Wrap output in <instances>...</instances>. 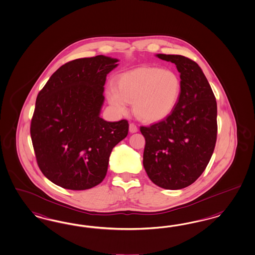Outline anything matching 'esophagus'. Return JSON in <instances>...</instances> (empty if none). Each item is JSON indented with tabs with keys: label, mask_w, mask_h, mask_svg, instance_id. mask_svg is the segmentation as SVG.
Segmentation results:
<instances>
[{
	"label": "esophagus",
	"mask_w": 255,
	"mask_h": 255,
	"mask_svg": "<svg viewBox=\"0 0 255 255\" xmlns=\"http://www.w3.org/2000/svg\"><path fill=\"white\" fill-rule=\"evenodd\" d=\"M129 131H131V132H136V131H138V128H137V126L135 124L131 123L129 125Z\"/></svg>",
	"instance_id": "obj_1"
}]
</instances>
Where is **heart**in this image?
<instances>
[{
    "label": "heart",
    "mask_w": 255,
    "mask_h": 255,
    "mask_svg": "<svg viewBox=\"0 0 255 255\" xmlns=\"http://www.w3.org/2000/svg\"><path fill=\"white\" fill-rule=\"evenodd\" d=\"M181 93L178 75L161 67H139L122 74L118 88L109 85L107 96L118 114L127 113L133 102L135 115L144 122L156 123L166 119L177 107Z\"/></svg>",
    "instance_id": "heart-1"
}]
</instances>
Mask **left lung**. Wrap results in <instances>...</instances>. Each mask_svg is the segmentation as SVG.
I'll return each instance as SVG.
<instances>
[{
  "label": "left lung",
  "instance_id": "obj_1",
  "mask_svg": "<svg viewBox=\"0 0 255 255\" xmlns=\"http://www.w3.org/2000/svg\"><path fill=\"white\" fill-rule=\"evenodd\" d=\"M176 64L181 93L166 119L141 126L143 165L150 180L167 190L188 187L205 171L217 140V102L199 65L181 55L157 54Z\"/></svg>",
  "mask_w": 255,
  "mask_h": 255
}]
</instances>
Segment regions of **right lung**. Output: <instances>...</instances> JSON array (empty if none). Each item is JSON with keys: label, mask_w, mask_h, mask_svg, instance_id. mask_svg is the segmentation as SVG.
Here are the masks:
<instances>
[{"label": "right lung", "mask_w": 255, "mask_h": 255, "mask_svg": "<svg viewBox=\"0 0 255 255\" xmlns=\"http://www.w3.org/2000/svg\"><path fill=\"white\" fill-rule=\"evenodd\" d=\"M117 62L98 55L66 62L39 92L31 142L39 168L56 185L81 191L100 184L113 147L128 134V121L100 118L107 75Z\"/></svg>", "instance_id": "add662e5"}]
</instances>
